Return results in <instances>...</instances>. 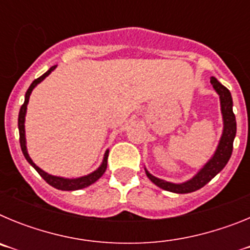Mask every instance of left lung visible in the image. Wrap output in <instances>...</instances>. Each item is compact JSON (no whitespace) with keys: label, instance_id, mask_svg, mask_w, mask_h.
I'll list each match as a JSON object with an SVG mask.
<instances>
[{"label":"left lung","instance_id":"left-lung-1","mask_svg":"<svg viewBox=\"0 0 250 250\" xmlns=\"http://www.w3.org/2000/svg\"><path fill=\"white\" fill-rule=\"evenodd\" d=\"M210 83L213 85L216 94L219 95L220 110H222L223 125H224L218 147L207 164L190 180L180 183V184H175V183H170L156 178L145 169L147 178L164 190L176 194L193 193V191L198 190L205 184H208L216 174L220 173L230 159L231 152H233V141L235 138V134H237V121H235V115L233 112V99H231L230 91L216 80L215 77H210Z\"/></svg>","mask_w":250,"mask_h":250}]
</instances>
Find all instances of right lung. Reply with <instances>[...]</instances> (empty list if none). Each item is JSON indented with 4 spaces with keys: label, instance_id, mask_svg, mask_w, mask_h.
<instances>
[{
    "label": "right lung",
    "instance_id": "right-lung-1",
    "mask_svg": "<svg viewBox=\"0 0 250 250\" xmlns=\"http://www.w3.org/2000/svg\"><path fill=\"white\" fill-rule=\"evenodd\" d=\"M56 66H52V67L46 71L42 76H40L39 79L34 81V83H31L28 90L26 91L25 95V103L23 105L21 106V109H20V114H19V131H20V145H21V150L23 152V156L26 158V160L30 163L32 167L36 169L37 173L40 175L42 176V179L45 180L47 184H50L51 187L56 188L59 190H67V191H71V190H79V189H83V188L89 187V185L94 184L95 182H98L99 179L103 176V174L105 173L106 167H107V156H109V150H106L105 155H104L103 159V163H101L100 167L98 169L92 171L91 174L89 175H85V176H80V178H76V179H68V178H61V176H55V175H51V174H47L46 171H43L42 169H40L36 164H35L32 159L30 158L27 152V147H26V135H25V116H26V111H27V104L28 100H30V95L32 92V90L39 85L40 83L42 80H45L46 77L51 74V72L54 71Z\"/></svg>",
    "mask_w": 250,
    "mask_h": 250
}]
</instances>
